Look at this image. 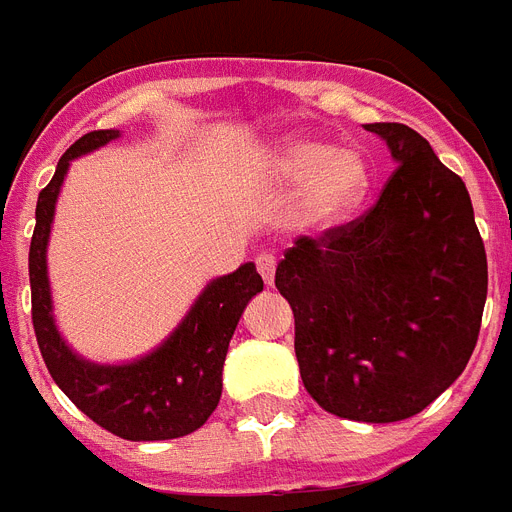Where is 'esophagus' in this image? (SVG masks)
<instances>
[{
  "instance_id": "obj_1",
  "label": "esophagus",
  "mask_w": 512,
  "mask_h": 512,
  "mask_svg": "<svg viewBox=\"0 0 512 512\" xmlns=\"http://www.w3.org/2000/svg\"><path fill=\"white\" fill-rule=\"evenodd\" d=\"M256 269H259V275L264 277V282L272 285V280H275L277 259L272 256V253H259V256H256Z\"/></svg>"
}]
</instances>
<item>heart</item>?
<instances>
[{"label": "heart", "mask_w": 512, "mask_h": 512, "mask_svg": "<svg viewBox=\"0 0 512 512\" xmlns=\"http://www.w3.org/2000/svg\"><path fill=\"white\" fill-rule=\"evenodd\" d=\"M277 182H301L296 219L304 227H333L349 219L370 190V163L357 147H333L314 137H285L264 155Z\"/></svg>", "instance_id": "obj_1"}]
</instances>
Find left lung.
<instances>
[{
    "label": "left lung",
    "mask_w": 512,
    "mask_h": 512,
    "mask_svg": "<svg viewBox=\"0 0 512 512\" xmlns=\"http://www.w3.org/2000/svg\"><path fill=\"white\" fill-rule=\"evenodd\" d=\"M365 129L399 163L378 203L317 240L298 237L275 285L296 317L314 402L357 423H396L463 375L489 272L463 179L410 126Z\"/></svg>",
    "instance_id": "8db88e82"
}]
</instances>
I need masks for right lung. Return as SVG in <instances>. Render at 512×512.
Listing matches in <instances>:
<instances>
[{"mask_svg": "<svg viewBox=\"0 0 512 512\" xmlns=\"http://www.w3.org/2000/svg\"><path fill=\"white\" fill-rule=\"evenodd\" d=\"M118 129H100L73 142L57 161L55 177L36 200V230L28 251L31 317L44 365L60 391L87 418L129 441L179 439L211 418L222 396V370L232 333L264 280L256 264H240L200 290L187 314L155 349L129 362L102 365L84 359L57 330L47 272V245L57 195L65 174L81 155L118 140Z\"/></svg>", "mask_w": 512, "mask_h": 512, "instance_id": "add662e5", "label": "right lung"}]
</instances>
